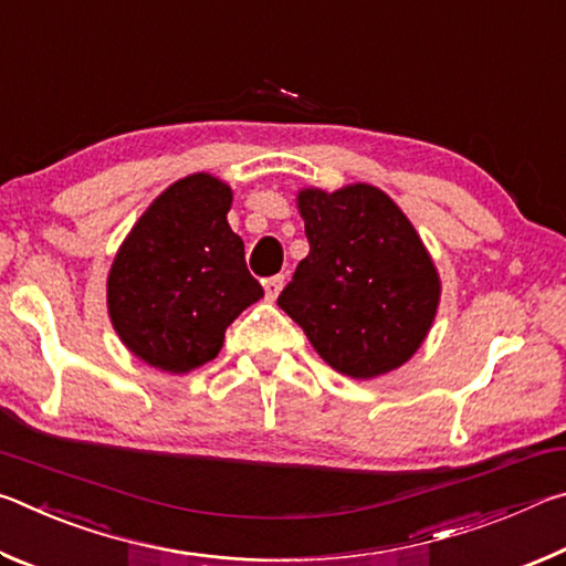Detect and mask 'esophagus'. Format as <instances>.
I'll return each instance as SVG.
<instances>
[{
	"instance_id": "1",
	"label": "esophagus",
	"mask_w": 566,
	"mask_h": 566,
	"mask_svg": "<svg viewBox=\"0 0 566 566\" xmlns=\"http://www.w3.org/2000/svg\"><path fill=\"white\" fill-rule=\"evenodd\" d=\"M282 284H284V274H274V276H270V280L264 282V294H266V300L274 302L276 296H280V292H282Z\"/></svg>"
}]
</instances>
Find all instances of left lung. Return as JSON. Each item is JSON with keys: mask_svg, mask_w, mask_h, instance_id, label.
Here are the masks:
<instances>
[{"mask_svg": "<svg viewBox=\"0 0 566 566\" xmlns=\"http://www.w3.org/2000/svg\"><path fill=\"white\" fill-rule=\"evenodd\" d=\"M310 254L276 304L319 357L375 379L415 357L432 329L442 280L415 224L387 191L347 185L296 195Z\"/></svg>", "mask_w": 566, "mask_h": 566, "instance_id": "obj_1", "label": "left lung"}]
</instances>
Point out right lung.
<instances>
[{"mask_svg": "<svg viewBox=\"0 0 566 566\" xmlns=\"http://www.w3.org/2000/svg\"><path fill=\"white\" fill-rule=\"evenodd\" d=\"M229 209L232 187L197 171L161 191L114 254L112 327L134 357L167 375L212 361L229 324L264 296Z\"/></svg>", "mask_w": 566, "mask_h": 566, "instance_id": "1", "label": "right lung"}]
</instances>
